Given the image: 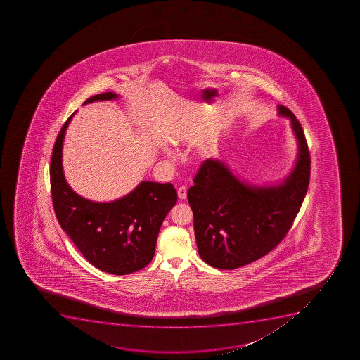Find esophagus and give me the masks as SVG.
Listing matches in <instances>:
<instances>
[{
    "mask_svg": "<svg viewBox=\"0 0 360 360\" xmlns=\"http://www.w3.org/2000/svg\"><path fill=\"white\" fill-rule=\"evenodd\" d=\"M186 193H188V190H186V186H181V188H178V198H179V200H186Z\"/></svg>",
    "mask_w": 360,
    "mask_h": 360,
    "instance_id": "34e87169",
    "label": "esophagus"
}]
</instances>
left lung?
Listing matches in <instances>:
<instances>
[{
    "instance_id": "obj_1",
    "label": "left lung",
    "mask_w": 360,
    "mask_h": 360,
    "mask_svg": "<svg viewBox=\"0 0 360 360\" xmlns=\"http://www.w3.org/2000/svg\"><path fill=\"white\" fill-rule=\"evenodd\" d=\"M298 141L293 170L276 186L239 181L221 160H204L188 191L200 258L211 266L233 270L252 263L283 240L303 204L310 182L311 158L303 128L288 108Z\"/></svg>"
}]
</instances>
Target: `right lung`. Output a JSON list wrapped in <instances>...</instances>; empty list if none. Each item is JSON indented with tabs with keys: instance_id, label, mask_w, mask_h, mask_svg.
I'll list each match as a JSON object with an SVG mask.
<instances>
[{
	"instance_id": "1",
	"label": "right lung",
	"mask_w": 360,
	"mask_h": 360,
	"mask_svg": "<svg viewBox=\"0 0 360 360\" xmlns=\"http://www.w3.org/2000/svg\"><path fill=\"white\" fill-rule=\"evenodd\" d=\"M117 97L114 93L98 94L84 104ZM74 115L57 136L50 162L57 221L91 265L117 276L132 274L153 259L160 225L177 202V193L171 183L141 182L127 196L109 203L77 195L65 181L62 167L63 139Z\"/></svg>"
}]
</instances>
